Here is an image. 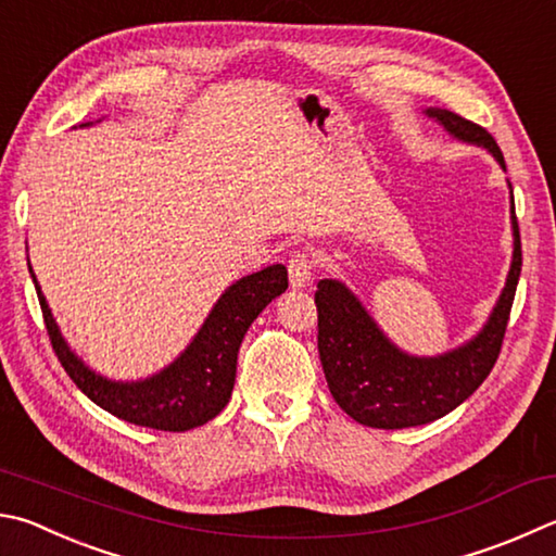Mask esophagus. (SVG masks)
<instances>
[{
    "label": "esophagus",
    "mask_w": 556,
    "mask_h": 556,
    "mask_svg": "<svg viewBox=\"0 0 556 556\" xmlns=\"http://www.w3.org/2000/svg\"><path fill=\"white\" fill-rule=\"evenodd\" d=\"M313 275H316V262H313V255L306 250H299L289 257V285L294 289H304L313 281Z\"/></svg>",
    "instance_id": "obj_1"
}]
</instances>
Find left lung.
I'll use <instances>...</instances> for the list:
<instances>
[{
	"label": "left lung",
	"mask_w": 556,
	"mask_h": 556,
	"mask_svg": "<svg viewBox=\"0 0 556 556\" xmlns=\"http://www.w3.org/2000/svg\"><path fill=\"white\" fill-rule=\"evenodd\" d=\"M428 118L462 143L483 148L506 173V160L486 128L452 114L447 109H422ZM510 189L513 260L496 306L477 336L442 355L418 357L391 342L365 304L340 279H320L318 306V355L328 389L338 406L362 426L381 430L416 428L447 416L477 391L496 365L516 287L522 252L516 220V201Z\"/></svg>",
	"instance_id": "8db88e82"
}]
</instances>
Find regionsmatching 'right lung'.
<instances>
[{"label":"right lung","instance_id":"add662e5","mask_svg":"<svg viewBox=\"0 0 556 556\" xmlns=\"http://www.w3.org/2000/svg\"><path fill=\"white\" fill-rule=\"evenodd\" d=\"M28 271L38 291L40 308H43L50 342H53L60 365L77 383V389L111 416L134 422V426L167 432H185L204 426L226 408L236 383L240 342L262 308L271 304V299L285 294L289 287L285 265H269L233 281L208 311L197 336L167 367L146 379L118 381L99 375L67 345L40 291L31 262H28Z\"/></svg>","mask_w":556,"mask_h":556}]
</instances>
